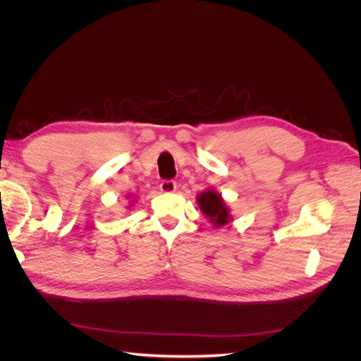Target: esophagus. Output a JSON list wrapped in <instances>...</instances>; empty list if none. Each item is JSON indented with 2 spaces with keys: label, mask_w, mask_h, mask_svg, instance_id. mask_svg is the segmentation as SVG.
I'll return each mask as SVG.
<instances>
[{
  "label": "esophagus",
  "mask_w": 361,
  "mask_h": 361,
  "mask_svg": "<svg viewBox=\"0 0 361 361\" xmlns=\"http://www.w3.org/2000/svg\"><path fill=\"white\" fill-rule=\"evenodd\" d=\"M176 188H178L176 182L171 180V179H169V180H162V182H161V185H159V190H161L162 192H174V191H176Z\"/></svg>",
  "instance_id": "1"
}]
</instances>
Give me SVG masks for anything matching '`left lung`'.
<instances>
[{
  "mask_svg": "<svg viewBox=\"0 0 361 361\" xmlns=\"http://www.w3.org/2000/svg\"><path fill=\"white\" fill-rule=\"evenodd\" d=\"M197 202L203 214L216 226H224L231 220V215H228V209L224 204L221 195L216 194L215 191L202 192L197 197Z\"/></svg>",
  "mask_w": 361,
  "mask_h": 361,
  "instance_id": "1",
  "label": "left lung"
}]
</instances>
